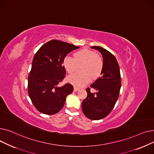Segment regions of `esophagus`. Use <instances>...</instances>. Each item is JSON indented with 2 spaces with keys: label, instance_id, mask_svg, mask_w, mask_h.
I'll return each instance as SVG.
<instances>
[{
  "label": "esophagus",
  "instance_id": "1",
  "mask_svg": "<svg viewBox=\"0 0 154 154\" xmlns=\"http://www.w3.org/2000/svg\"><path fill=\"white\" fill-rule=\"evenodd\" d=\"M79 90V88L77 87L76 86H74V91L75 92H77V91H78Z\"/></svg>",
  "mask_w": 154,
  "mask_h": 154
}]
</instances>
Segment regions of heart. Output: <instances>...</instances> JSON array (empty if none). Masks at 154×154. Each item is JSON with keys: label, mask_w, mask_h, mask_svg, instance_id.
Here are the masks:
<instances>
[{"label": "heart", "mask_w": 154, "mask_h": 154, "mask_svg": "<svg viewBox=\"0 0 154 154\" xmlns=\"http://www.w3.org/2000/svg\"><path fill=\"white\" fill-rule=\"evenodd\" d=\"M74 59L69 55L65 57L63 66L69 73L75 72L78 65L81 64L80 70L69 75L68 81L77 87H82L100 77L103 69V60L100 57L93 51L83 49L75 52Z\"/></svg>", "instance_id": "1"}]
</instances>
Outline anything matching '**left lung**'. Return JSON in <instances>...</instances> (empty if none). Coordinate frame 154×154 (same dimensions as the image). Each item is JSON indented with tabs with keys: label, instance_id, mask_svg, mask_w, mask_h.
<instances>
[{
	"label": "left lung",
	"instance_id": "left-lung-1",
	"mask_svg": "<svg viewBox=\"0 0 154 154\" xmlns=\"http://www.w3.org/2000/svg\"><path fill=\"white\" fill-rule=\"evenodd\" d=\"M102 55V76L91 85L95 93L87 88V96L82 103L84 114L91 120H100L107 117L118 99L121 87L120 68L116 57L107 50L99 46H93Z\"/></svg>",
	"mask_w": 154,
	"mask_h": 154
}]
</instances>
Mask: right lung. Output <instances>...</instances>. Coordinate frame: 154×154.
<instances>
[{"instance_id":"1","label":"right lung","mask_w":154,"mask_h":154,"mask_svg":"<svg viewBox=\"0 0 154 154\" xmlns=\"http://www.w3.org/2000/svg\"><path fill=\"white\" fill-rule=\"evenodd\" d=\"M79 47L60 40H52L44 44L35 54L28 77V93L35 107L42 114L54 115L59 112L67 96L74 88L67 83L58 84L66 77L62 66L69 52Z\"/></svg>"}]
</instances>
